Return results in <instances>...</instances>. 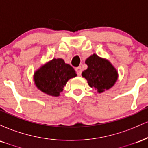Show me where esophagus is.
<instances>
[{
  "label": "esophagus",
  "instance_id": "obj_1",
  "mask_svg": "<svg viewBox=\"0 0 148 148\" xmlns=\"http://www.w3.org/2000/svg\"><path fill=\"white\" fill-rule=\"evenodd\" d=\"M76 71L77 72L78 76H81V72H82V69H81V67H78L76 68Z\"/></svg>",
  "mask_w": 148,
  "mask_h": 148
}]
</instances>
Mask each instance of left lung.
Instances as JSON below:
<instances>
[{"label": "left lung", "mask_w": 148, "mask_h": 148, "mask_svg": "<svg viewBox=\"0 0 148 148\" xmlns=\"http://www.w3.org/2000/svg\"><path fill=\"white\" fill-rule=\"evenodd\" d=\"M85 62L88 68L82 72V76L87 80L90 87L97 90L98 93L109 90L118 81V71L108 59L94 53Z\"/></svg>", "instance_id": "8db88e82"}]
</instances>
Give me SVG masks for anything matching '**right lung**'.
I'll list each match as a JSON object with an SVG mask.
<instances>
[{"label": "right lung", "instance_id": "right-lung-1", "mask_svg": "<svg viewBox=\"0 0 148 148\" xmlns=\"http://www.w3.org/2000/svg\"><path fill=\"white\" fill-rule=\"evenodd\" d=\"M77 76L76 71L62 58H53L36 69L33 81L39 90L52 97H59L70 79Z\"/></svg>", "mask_w": 148, "mask_h": 148}]
</instances>
